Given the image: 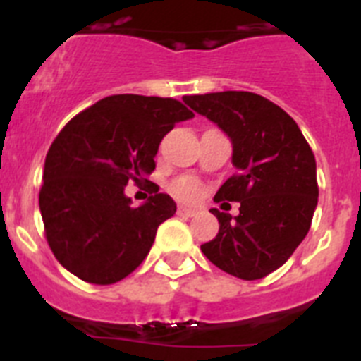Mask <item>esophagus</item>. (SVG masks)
Masks as SVG:
<instances>
[{
  "label": "esophagus",
  "mask_w": 361,
  "mask_h": 361,
  "mask_svg": "<svg viewBox=\"0 0 361 361\" xmlns=\"http://www.w3.org/2000/svg\"><path fill=\"white\" fill-rule=\"evenodd\" d=\"M195 213H197L195 209L188 208V206H178V208H177V215L178 216H193Z\"/></svg>",
  "instance_id": "1"
}]
</instances>
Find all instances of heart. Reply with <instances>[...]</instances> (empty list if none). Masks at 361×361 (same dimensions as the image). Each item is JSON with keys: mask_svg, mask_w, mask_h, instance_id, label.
I'll list each match as a JSON object with an SVG mask.
<instances>
[{"mask_svg": "<svg viewBox=\"0 0 361 361\" xmlns=\"http://www.w3.org/2000/svg\"><path fill=\"white\" fill-rule=\"evenodd\" d=\"M171 193L183 200H195L202 193V184L195 177H180L171 184Z\"/></svg>", "mask_w": 361, "mask_h": 361, "instance_id": "obj_1", "label": "heart"}]
</instances>
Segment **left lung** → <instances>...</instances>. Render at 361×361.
<instances>
[{
	"mask_svg": "<svg viewBox=\"0 0 361 361\" xmlns=\"http://www.w3.org/2000/svg\"><path fill=\"white\" fill-rule=\"evenodd\" d=\"M184 103L226 132L238 170L213 200L240 202V213L209 209L220 228L200 250L229 275L264 279L288 262L311 228L318 204L314 153L298 124L253 92L186 95Z\"/></svg>",
	"mask_w": 361,
	"mask_h": 361,
	"instance_id": "8db88e82",
	"label": "left lung"
}]
</instances>
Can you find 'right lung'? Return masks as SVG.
<instances>
[{
	"mask_svg": "<svg viewBox=\"0 0 361 361\" xmlns=\"http://www.w3.org/2000/svg\"><path fill=\"white\" fill-rule=\"evenodd\" d=\"M193 116L177 99L121 94L57 133L44 159L39 209L50 250L72 275L108 286L141 266L177 206L152 183V197L132 208L124 186L149 183L162 137Z\"/></svg>",
	"mask_w": 361,
	"mask_h": 361,
	"instance_id": "1",
	"label": "right lung"
}]
</instances>
